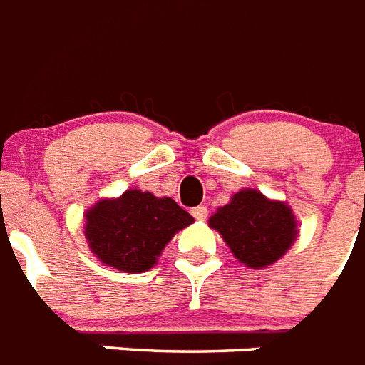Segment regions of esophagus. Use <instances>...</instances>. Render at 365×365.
<instances>
[{
    "instance_id": "34e87169",
    "label": "esophagus",
    "mask_w": 365,
    "mask_h": 365,
    "mask_svg": "<svg viewBox=\"0 0 365 365\" xmlns=\"http://www.w3.org/2000/svg\"><path fill=\"white\" fill-rule=\"evenodd\" d=\"M191 214H193L195 220H206V216H208V208L206 206H195L193 210H191Z\"/></svg>"
}]
</instances>
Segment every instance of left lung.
Wrapping results in <instances>:
<instances>
[{
	"instance_id": "1",
	"label": "left lung",
	"mask_w": 365,
	"mask_h": 365,
	"mask_svg": "<svg viewBox=\"0 0 365 365\" xmlns=\"http://www.w3.org/2000/svg\"><path fill=\"white\" fill-rule=\"evenodd\" d=\"M210 225L222 233L235 257L254 269L282 257L297 237L288 206L265 199L254 189L233 195L231 202L210 217Z\"/></svg>"
}]
</instances>
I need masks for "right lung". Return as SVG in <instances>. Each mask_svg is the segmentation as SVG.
<instances>
[{"label": "right lung", "mask_w": 365, "mask_h": 365, "mask_svg": "<svg viewBox=\"0 0 365 365\" xmlns=\"http://www.w3.org/2000/svg\"><path fill=\"white\" fill-rule=\"evenodd\" d=\"M189 223H193L191 214L172 199H157L134 189L91 208L85 235L102 263L119 271L142 272L157 263L174 233Z\"/></svg>", "instance_id": "obj_1"}]
</instances>
